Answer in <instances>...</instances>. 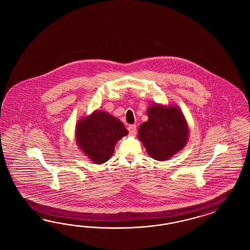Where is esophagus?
Masks as SVG:
<instances>
[{"instance_id":"1","label":"esophagus","mask_w":250,"mask_h":250,"mask_svg":"<svg viewBox=\"0 0 250 250\" xmlns=\"http://www.w3.org/2000/svg\"><path fill=\"white\" fill-rule=\"evenodd\" d=\"M128 132L131 135H135L136 133V125H130L128 126Z\"/></svg>"}]
</instances>
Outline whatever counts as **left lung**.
<instances>
[{"instance_id": "obj_1", "label": "left lung", "mask_w": 250, "mask_h": 250, "mask_svg": "<svg viewBox=\"0 0 250 250\" xmlns=\"http://www.w3.org/2000/svg\"><path fill=\"white\" fill-rule=\"evenodd\" d=\"M147 116L148 121L138 129V138L150 157L163 161L182 149L187 143L189 129L176 107L151 106Z\"/></svg>"}]
</instances>
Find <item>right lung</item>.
<instances>
[{"instance_id":"1","label":"right lung","mask_w":250,"mask_h":250,"mask_svg":"<svg viewBox=\"0 0 250 250\" xmlns=\"http://www.w3.org/2000/svg\"><path fill=\"white\" fill-rule=\"evenodd\" d=\"M125 135L127 130L124 124L105 112H96L82 119L76 129L78 144L96 164L110 159L115 143Z\"/></svg>"}]
</instances>
